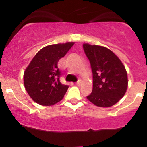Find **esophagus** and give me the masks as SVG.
Returning <instances> with one entry per match:
<instances>
[{"instance_id":"1","label":"esophagus","mask_w":147,"mask_h":147,"mask_svg":"<svg viewBox=\"0 0 147 147\" xmlns=\"http://www.w3.org/2000/svg\"><path fill=\"white\" fill-rule=\"evenodd\" d=\"M81 82H82V81H81V79H79V80H78L77 82H76V85H80Z\"/></svg>"}]
</instances>
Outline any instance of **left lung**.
<instances>
[{
  "label": "left lung",
  "mask_w": 147,
  "mask_h": 147,
  "mask_svg": "<svg viewBox=\"0 0 147 147\" xmlns=\"http://www.w3.org/2000/svg\"><path fill=\"white\" fill-rule=\"evenodd\" d=\"M92 72V93L87 96L91 103L100 107H109L125 94L127 74L118 57L110 49L98 45L83 44Z\"/></svg>",
  "instance_id": "left-lung-1"
}]
</instances>
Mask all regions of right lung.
Wrapping results in <instances>:
<instances>
[{"instance_id":"obj_1","label":"right lung","mask_w":147,"mask_h":147,"mask_svg":"<svg viewBox=\"0 0 147 147\" xmlns=\"http://www.w3.org/2000/svg\"><path fill=\"white\" fill-rule=\"evenodd\" d=\"M73 42L47 46L38 52L24 73V84L30 97L42 106L60 101L68 88L60 82L59 60L69 51Z\"/></svg>"}]
</instances>
